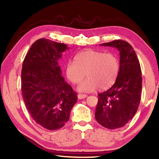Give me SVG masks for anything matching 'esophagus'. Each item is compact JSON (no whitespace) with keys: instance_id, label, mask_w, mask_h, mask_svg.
<instances>
[{"instance_id":"obj_1","label":"esophagus","mask_w":159,"mask_h":159,"mask_svg":"<svg viewBox=\"0 0 159 159\" xmlns=\"http://www.w3.org/2000/svg\"><path fill=\"white\" fill-rule=\"evenodd\" d=\"M87 97H88V95L85 94H78V95H77V98L79 99H84Z\"/></svg>"}]
</instances>
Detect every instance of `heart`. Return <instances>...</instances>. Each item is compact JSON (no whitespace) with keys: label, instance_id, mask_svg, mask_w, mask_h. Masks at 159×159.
Returning a JSON list of instances; mask_svg holds the SVG:
<instances>
[{"label":"heart","instance_id":"obj_1","mask_svg":"<svg viewBox=\"0 0 159 159\" xmlns=\"http://www.w3.org/2000/svg\"><path fill=\"white\" fill-rule=\"evenodd\" d=\"M119 70V62L114 54L95 51L81 52L75 61H69L65 67L67 79L72 84H80L87 76L88 79L77 87L81 93L110 88L116 81Z\"/></svg>","mask_w":159,"mask_h":159}]
</instances>
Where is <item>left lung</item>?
Masks as SVG:
<instances>
[{
    "instance_id": "8db88e82",
    "label": "left lung",
    "mask_w": 159,
    "mask_h": 159,
    "mask_svg": "<svg viewBox=\"0 0 159 159\" xmlns=\"http://www.w3.org/2000/svg\"><path fill=\"white\" fill-rule=\"evenodd\" d=\"M119 51L120 62L116 82L111 88L99 93L95 119L110 129L122 127L133 118L138 109L142 91L140 62L132 45L116 40L101 44Z\"/></svg>"
}]
</instances>
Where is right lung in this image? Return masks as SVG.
<instances>
[{
  "mask_svg": "<svg viewBox=\"0 0 159 159\" xmlns=\"http://www.w3.org/2000/svg\"><path fill=\"white\" fill-rule=\"evenodd\" d=\"M66 45L48 39L35 41L21 69V93L36 123L49 130L61 128L69 119L77 94L65 81L58 61Z\"/></svg>",
  "mask_w": 159,
  "mask_h": 159,
  "instance_id": "add662e5",
  "label": "right lung"
}]
</instances>
